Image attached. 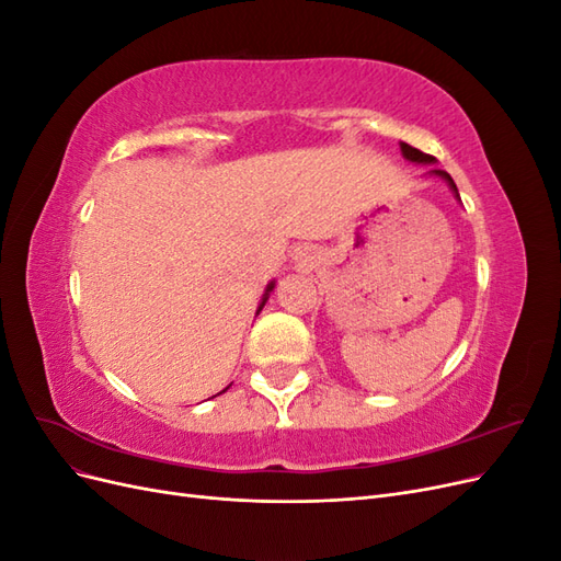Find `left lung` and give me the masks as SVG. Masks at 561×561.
I'll return each mask as SVG.
<instances>
[{
  "label": "left lung",
  "mask_w": 561,
  "mask_h": 561,
  "mask_svg": "<svg viewBox=\"0 0 561 561\" xmlns=\"http://www.w3.org/2000/svg\"><path fill=\"white\" fill-rule=\"evenodd\" d=\"M400 151H402V157L407 159V161H414V163H435V157H431V154H423V151H419L416 147H412V145H407V142H400ZM428 175H433V178H443L449 186H451V192L456 194V198H458V190H456V184H454V180H451V175L449 173H445V171H431ZM461 201V198H458Z\"/></svg>",
  "instance_id": "obj_1"
}]
</instances>
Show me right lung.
I'll return each mask as SVG.
<instances>
[{"label":"right lung","mask_w":561,"mask_h":561,"mask_svg":"<svg viewBox=\"0 0 561 561\" xmlns=\"http://www.w3.org/2000/svg\"><path fill=\"white\" fill-rule=\"evenodd\" d=\"M274 285H276L274 280H271V283L266 285V293H264V297H262V301H260V309H257V313H260V311L264 309V304H266V299H268V293H271V290H274ZM227 388H229V386H227ZM227 388H225V390H227ZM225 390H222V393H225Z\"/></svg>","instance_id":"1"}]
</instances>
